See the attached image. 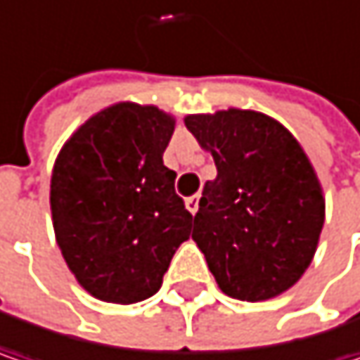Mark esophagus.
Returning <instances> with one entry per match:
<instances>
[{
  "label": "esophagus",
  "instance_id": "obj_1",
  "mask_svg": "<svg viewBox=\"0 0 360 360\" xmlns=\"http://www.w3.org/2000/svg\"><path fill=\"white\" fill-rule=\"evenodd\" d=\"M185 206H187V210H189V212L195 216L198 208H200V193H195V195L187 198V200H185Z\"/></svg>",
  "mask_w": 360,
  "mask_h": 360
}]
</instances>
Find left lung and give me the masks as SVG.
<instances>
[{"label":"left lung","mask_w":360,"mask_h":360,"mask_svg":"<svg viewBox=\"0 0 360 360\" xmlns=\"http://www.w3.org/2000/svg\"><path fill=\"white\" fill-rule=\"evenodd\" d=\"M185 127L212 154L191 239L220 290L266 301L309 268L326 218V200L309 158L276 119L229 109L187 115Z\"/></svg>","instance_id":"1"}]
</instances>
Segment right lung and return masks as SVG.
I'll return each instance as SVG.
<instances>
[{
    "label": "right lung",
    "instance_id": "add662e5",
    "mask_svg": "<svg viewBox=\"0 0 360 360\" xmlns=\"http://www.w3.org/2000/svg\"><path fill=\"white\" fill-rule=\"evenodd\" d=\"M173 131V115L158 107L117 103L92 115L57 154L55 239L72 274L101 301L152 297L191 235L177 173L162 162Z\"/></svg>",
    "mask_w": 360,
    "mask_h": 360
}]
</instances>
